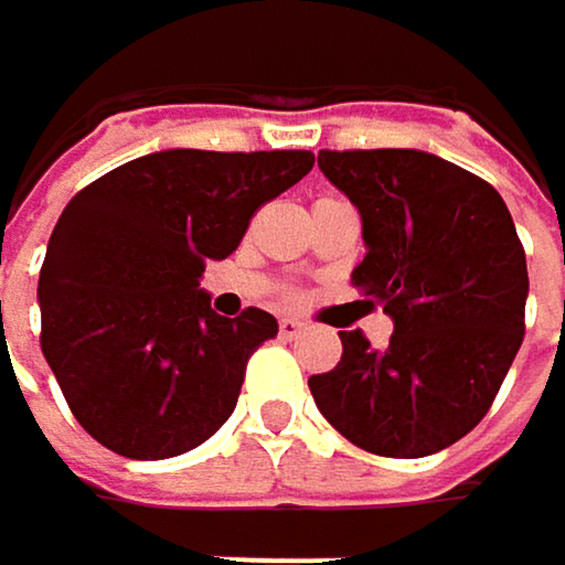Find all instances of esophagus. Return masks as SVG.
<instances>
[{
    "mask_svg": "<svg viewBox=\"0 0 565 565\" xmlns=\"http://www.w3.org/2000/svg\"><path fill=\"white\" fill-rule=\"evenodd\" d=\"M278 330H281V337H297V333H303V323L294 320V317H281L278 320Z\"/></svg>",
    "mask_w": 565,
    "mask_h": 565,
    "instance_id": "obj_1",
    "label": "esophagus"
}]
</instances>
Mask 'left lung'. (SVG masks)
I'll list each match as a JSON object with an SVG mask.
<instances>
[{
	"mask_svg": "<svg viewBox=\"0 0 565 565\" xmlns=\"http://www.w3.org/2000/svg\"><path fill=\"white\" fill-rule=\"evenodd\" d=\"M356 205L366 258L353 287L393 317L386 350L343 330V356L310 376L323 418L386 458H425L491 408L523 343L526 258L501 192L422 150H320Z\"/></svg>",
	"mask_w": 565,
	"mask_h": 565,
	"instance_id": "1",
	"label": "left lung"
}]
</instances>
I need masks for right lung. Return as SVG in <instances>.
Masks as SVG:
<instances>
[{
  "label": "right lung",
  "instance_id": "1",
  "mask_svg": "<svg viewBox=\"0 0 565 565\" xmlns=\"http://www.w3.org/2000/svg\"><path fill=\"white\" fill-rule=\"evenodd\" d=\"M310 167L307 150H160L64 205L39 278L42 353L90 438L160 461L228 422L278 320L258 307L218 317L199 278Z\"/></svg>",
  "mask_w": 565,
  "mask_h": 565
}]
</instances>
